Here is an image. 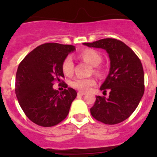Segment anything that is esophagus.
Segmentation results:
<instances>
[{"instance_id": "34e87169", "label": "esophagus", "mask_w": 157, "mask_h": 157, "mask_svg": "<svg viewBox=\"0 0 157 157\" xmlns=\"http://www.w3.org/2000/svg\"><path fill=\"white\" fill-rule=\"evenodd\" d=\"M85 94H86V93L82 92V91H78V96H84Z\"/></svg>"}]
</instances>
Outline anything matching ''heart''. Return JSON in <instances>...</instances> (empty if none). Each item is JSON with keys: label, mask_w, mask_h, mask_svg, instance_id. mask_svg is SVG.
Returning a JSON list of instances; mask_svg holds the SVG:
<instances>
[{"label": "heart", "mask_w": 157, "mask_h": 157, "mask_svg": "<svg viewBox=\"0 0 157 157\" xmlns=\"http://www.w3.org/2000/svg\"><path fill=\"white\" fill-rule=\"evenodd\" d=\"M79 56L86 61L87 63H90L91 65L95 67L94 72L96 74L101 75L102 71L98 65L101 63L102 60V56L97 50L92 48L85 49L79 54ZM62 70L64 75L67 76L72 75L74 72V62L71 56H67L64 58L62 62ZM96 84V80L94 78H82L77 77L71 82V85L72 87L77 89L80 91H88L91 86Z\"/></svg>", "instance_id": "obj_1"}]
</instances>
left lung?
<instances>
[{
    "instance_id": "8db88e82",
    "label": "left lung",
    "mask_w": 157,
    "mask_h": 157,
    "mask_svg": "<svg viewBox=\"0 0 157 157\" xmlns=\"http://www.w3.org/2000/svg\"><path fill=\"white\" fill-rule=\"evenodd\" d=\"M83 45L104 48L111 61L109 74L101 87L103 94L109 91V98L96 96L91 115L98 121L109 125L124 121L138 107L145 91L141 60L125 43L115 38H104Z\"/></svg>"
}]
</instances>
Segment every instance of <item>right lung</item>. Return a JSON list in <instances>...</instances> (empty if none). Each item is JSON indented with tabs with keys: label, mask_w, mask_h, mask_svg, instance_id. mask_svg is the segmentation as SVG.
I'll list each match as a JSON object with an SVG mask.
<instances>
[{
	"label": "right lung",
	"mask_w": 157,
	"mask_h": 157,
	"mask_svg": "<svg viewBox=\"0 0 157 157\" xmlns=\"http://www.w3.org/2000/svg\"><path fill=\"white\" fill-rule=\"evenodd\" d=\"M75 48L71 45L45 43L25 56L16 76V97L23 112L30 121L41 127H53L68 115L77 92L67 85L62 62ZM56 81L66 88L59 92L53 90Z\"/></svg>",
	"instance_id": "right-lung-1"
}]
</instances>
